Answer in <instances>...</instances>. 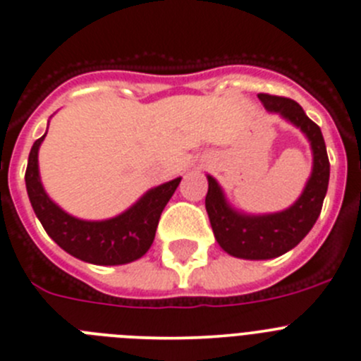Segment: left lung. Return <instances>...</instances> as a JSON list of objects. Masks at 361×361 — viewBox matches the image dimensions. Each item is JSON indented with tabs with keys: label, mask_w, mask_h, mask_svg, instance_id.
Segmentation results:
<instances>
[{
	"label": "left lung",
	"mask_w": 361,
	"mask_h": 361,
	"mask_svg": "<svg viewBox=\"0 0 361 361\" xmlns=\"http://www.w3.org/2000/svg\"><path fill=\"white\" fill-rule=\"evenodd\" d=\"M257 97L268 113L281 114L305 134L312 149V173L302 195L289 208L262 215H250L233 208L219 181L209 174L206 176L208 194L204 202L215 240L229 255L250 261L274 259L295 248L316 224L330 181V162L323 134L302 106L284 97L266 93H259Z\"/></svg>",
	"instance_id": "left-lung-1"
}]
</instances>
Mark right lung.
<instances>
[{"instance_id":"obj_1","label":"right lung","mask_w":361,"mask_h":361,"mask_svg":"<svg viewBox=\"0 0 361 361\" xmlns=\"http://www.w3.org/2000/svg\"><path fill=\"white\" fill-rule=\"evenodd\" d=\"M47 132L31 146L26 167V190L45 233L65 252L84 262L118 266L137 261L155 240L164 208L181 178L153 187L120 215L106 220H82L59 208L47 195L38 171V149Z\"/></svg>"}]
</instances>
